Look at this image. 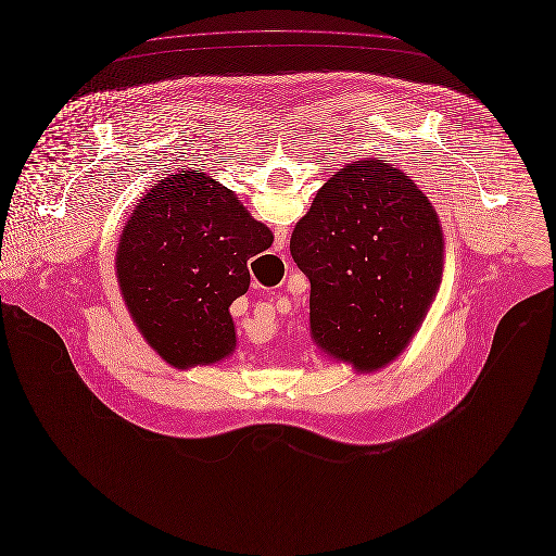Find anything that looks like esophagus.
<instances>
[{
    "label": "esophagus",
    "mask_w": 556,
    "mask_h": 556,
    "mask_svg": "<svg viewBox=\"0 0 556 556\" xmlns=\"http://www.w3.org/2000/svg\"><path fill=\"white\" fill-rule=\"evenodd\" d=\"M285 242H287V230H282V228H280V230L276 232V242H274V247H276V249H282V247H285Z\"/></svg>",
    "instance_id": "esophagus-1"
}]
</instances>
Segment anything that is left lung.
<instances>
[{"mask_svg": "<svg viewBox=\"0 0 556 556\" xmlns=\"http://www.w3.org/2000/svg\"><path fill=\"white\" fill-rule=\"evenodd\" d=\"M291 255L309 280V332L328 357L368 375L408 348L443 276L438 211L408 174L351 161L296 222Z\"/></svg>", "mask_w": 556, "mask_h": 556, "instance_id": "obj_1", "label": "left lung"}]
</instances>
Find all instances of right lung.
I'll return each instance as SVG.
<instances>
[{
    "label": "right lung",
    "mask_w": 556,
    "mask_h": 556,
    "mask_svg": "<svg viewBox=\"0 0 556 556\" xmlns=\"http://www.w3.org/2000/svg\"><path fill=\"white\" fill-rule=\"evenodd\" d=\"M274 242L232 190L205 172L152 186L118 240L117 282L148 348L177 370L236 350L230 305L249 291L247 262Z\"/></svg>",
    "instance_id": "add662e5"
}]
</instances>
